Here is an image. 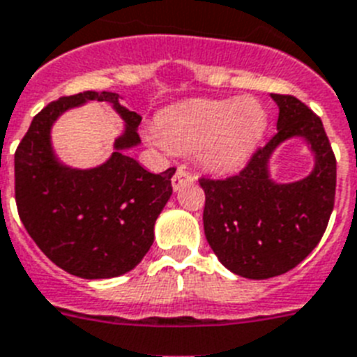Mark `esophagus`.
<instances>
[{
  "label": "esophagus",
  "mask_w": 357,
  "mask_h": 357,
  "mask_svg": "<svg viewBox=\"0 0 357 357\" xmlns=\"http://www.w3.org/2000/svg\"><path fill=\"white\" fill-rule=\"evenodd\" d=\"M190 181H194V176L190 172H187V170L183 169V167H179L178 170H176V174L172 176V187L174 190H179V188L183 187L185 183H190Z\"/></svg>",
  "instance_id": "obj_1"
}]
</instances>
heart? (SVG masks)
Here are the masks:
<instances>
[{
  "instance_id": "b5f03b06",
  "label": "heart",
  "mask_w": 357,
  "mask_h": 357,
  "mask_svg": "<svg viewBox=\"0 0 357 357\" xmlns=\"http://www.w3.org/2000/svg\"><path fill=\"white\" fill-rule=\"evenodd\" d=\"M265 128L266 112L254 98L194 100L163 110L146 137L161 151L194 152L211 172H230L248 160Z\"/></svg>"
}]
</instances>
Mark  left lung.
<instances>
[{"instance_id":"left-lung-1","label":"left lung","mask_w":357,"mask_h":357,"mask_svg":"<svg viewBox=\"0 0 357 357\" xmlns=\"http://www.w3.org/2000/svg\"><path fill=\"white\" fill-rule=\"evenodd\" d=\"M278 132L243 170L225 179L202 178L205 238L230 272L268 280L294 268L323 238L336 196V158L321 119L294 96L271 94ZM290 137H303L314 154L307 178L275 184L268 161Z\"/></svg>"}]
</instances>
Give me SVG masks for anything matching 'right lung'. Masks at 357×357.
I'll return each mask as SVG.
<instances>
[{"label": "right lung", "instance_id": "add662e5", "mask_svg": "<svg viewBox=\"0 0 357 357\" xmlns=\"http://www.w3.org/2000/svg\"><path fill=\"white\" fill-rule=\"evenodd\" d=\"M107 100L126 130L109 160L94 169H70L53 154L50 130L68 108ZM142 116L125 109L116 92L86 91L52 101L34 116L14 154L16 205L41 252L59 268L85 280L132 271L154 243V223L172 196L170 178L145 170L125 151L139 145Z\"/></svg>", "mask_w": 357, "mask_h": 357}]
</instances>
